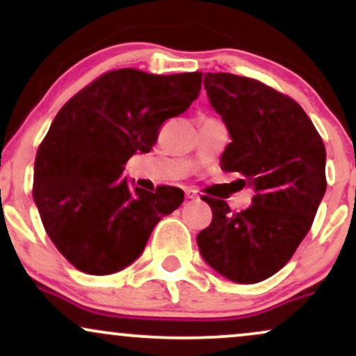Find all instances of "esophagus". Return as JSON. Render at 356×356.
I'll return each instance as SVG.
<instances>
[{"mask_svg":"<svg viewBox=\"0 0 356 356\" xmlns=\"http://www.w3.org/2000/svg\"><path fill=\"white\" fill-rule=\"evenodd\" d=\"M184 194H186V199H195V197H197V195H195V192L192 189H186V191H184Z\"/></svg>","mask_w":356,"mask_h":356,"instance_id":"esophagus-1","label":"esophagus"}]
</instances>
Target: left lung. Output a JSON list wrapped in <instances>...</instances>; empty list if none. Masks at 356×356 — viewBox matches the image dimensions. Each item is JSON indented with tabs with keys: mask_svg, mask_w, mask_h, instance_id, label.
Listing matches in <instances>:
<instances>
[{
	"mask_svg": "<svg viewBox=\"0 0 356 356\" xmlns=\"http://www.w3.org/2000/svg\"><path fill=\"white\" fill-rule=\"evenodd\" d=\"M204 88L231 136L222 170L243 174V186L254 195L241 212L204 197L212 222L195 239L219 275L259 283L291 259L312 227L326 191L325 144L295 100L261 81L207 73Z\"/></svg>",
	"mask_w": 356,
	"mask_h": 356,
	"instance_id": "8db88e82",
	"label": "left lung"
}]
</instances>
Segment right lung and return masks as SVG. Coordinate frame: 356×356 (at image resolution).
Masks as SVG:
<instances>
[{
  "label": "right lung",
  "mask_w": 356,
  "mask_h": 356,
  "mask_svg": "<svg viewBox=\"0 0 356 356\" xmlns=\"http://www.w3.org/2000/svg\"><path fill=\"white\" fill-rule=\"evenodd\" d=\"M202 73L152 75L122 68L80 90L56 113L35 159L33 199L44 231L80 271L104 276L132 264L155 224L184 192L122 179L134 154L150 152L167 118L199 97Z\"/></svg>",
  "instance_id": "obj_1"
}]
</instances>
